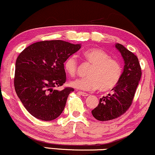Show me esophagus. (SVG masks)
<instances>
[{
	"label": "esophagus",
	"instance_id": "obj_1",
	"mask_svg": "<svg viewBox=\"0 0 155 155\" xmlns=\"http://www.w3.org/2000/svg\"><path fill=\"white\" fill-rule=\"evenodd\" d=\"M78 94L83 95V96H85H85H87V95H88V94H87V93H84V92H81V91H78Z\"/></svg>",
	"mask_w": 155,
	"mask_h": 155
}]
</instances>
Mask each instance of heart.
Listing matches in <instances>:
<instances>
[{
    "label": "heart",
    "mask_w": 155,
    "mask_h": 155,
    "mask_svg": "<svg viewBox=\"0 0 155 155\" xmlns=\"http://www.w3.org/2000/svg\"><path fill=\"white\" fill-rule=\"evenodd\" d=\"M85 60L92 67L87 72V78H80L70 82V85L83 91H107L114 88L120 81L123 74V68L119 61L110 58V56L100 48H91L83 51ZM78 60L71 55L64 62L65 72L71 77L77 73Z\"/></svg>",
    "instance_id": "b5f03b06"
}]
</instances>
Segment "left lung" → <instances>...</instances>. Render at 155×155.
I'll use <instances>...</instances> for the list:
<instances>
[{
  "label": "left lung",
  "instance_id": "1",
  "mask_svg": "<svg viewBox=\"0 0 155 155\" xmlns=\"http://www.w3.org/2000/svg\"><path fill=\"white\" fill-rule=\"evenodd\" d=\"M115 47L121 53L124 61L122 77L112 89V94L100 98L98 106L92 111L93 117L98 121H109L124 114L132 103L134 96L142 76V70L136 55L121 44Z\"/></svg>",
  "mask_w": 155,
  "mask_h": 155
}]
</instances>
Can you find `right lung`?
Segmentation results:
<instances>
[{
    "label": "right lung",
    "mask_w": 155,
    "mask_h": 155,
    "mask_svg": "<svg viewBox=\"0 0 155 155\" xmlns=\"http://www.w3.org/2000/svg\"><path fill=\"white\" fill-rule=\"evenodd\" d=\"M62 40L38 41L24 49L16 62L14 87L16 94L29 114L42 121L60 116L72 87L54 89L65 83L64 62L81 49Z\"/></svg>",
    "instance_id": "right-lung-1"
}]
</instances>
